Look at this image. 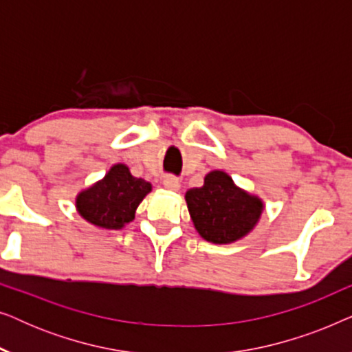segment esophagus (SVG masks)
<instances>
[{"mask_svg":"<svg viewBox=\"0 0 352 352\" xmlns=\"http://www.w3.org/2000/svg\"><path fill=\"white\" fill-rule=\"evenodd\" d=\"M163 186H165V189H168V190L176 192V190H179L181 182L175 176H166L165 179H163Z\"/></svg>","mask_w":352,"mask_h":352,"instance_id":"34e87169","label":"esophagus"}]
</instances>
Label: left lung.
I'll use <instances>...</instances> for the list:
<instances>
[{
  "instance_id": "left-lung-1",
  "label": "left lung",
  "mask_w": 352,
  "mask_h": 352,
  "mask_svg": "<svg viewBox=\"0 0 352 352\" xmlns=\"http://www.w3.org/2000/svg\"><path fill=\"white\" fill-rule=\"evenodd\" d=\"M186 201L197 232L219 245L245 237L264 208L258 197L239 189L224 171L208 173L204 186L186 192Z\"/></svg>"
}]
</instances>
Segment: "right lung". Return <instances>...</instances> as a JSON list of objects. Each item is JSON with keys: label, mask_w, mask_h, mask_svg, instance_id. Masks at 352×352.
<instances>
[{"label": "right lung", "mask_w": 352, "mask_h": 352, "mask_svg": "<svg viewBox=\"0 0 352 352\" xmlns=\"http://www.w3.org/2000/svg\"><path fill=\"white\" fill-rule=\"evenodd\" d=\"M151 190V182L134 177L126 165L118 163L104 179L80 192L76 210L88 223L117 230L134 219L136 208Z\"/></svg>", "instance_id": "1"}]
</instances>
